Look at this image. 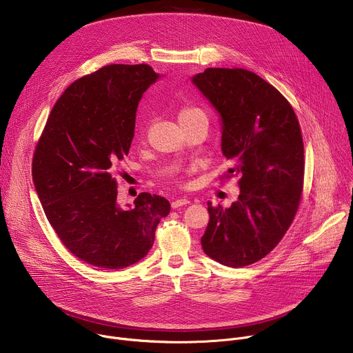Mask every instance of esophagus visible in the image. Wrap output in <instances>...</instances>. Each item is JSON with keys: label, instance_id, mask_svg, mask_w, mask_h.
<instances>
[{"label": "esophagus", "instance_id": "esophagus-1", "mask_svg": "<svg viewBox=\"0 0 353 353\" xmlns=\"http://www.w3.org/2000/svg\"><path fill=\"white\" fill-rule=\"evenodd\" d=\"M187 204H190V199L188 198H179V199H174L173 203H172V208H180V207H184V205H187Z\"/></svg>", "mask_w": 353, "mask_h": 353}]
</instances>
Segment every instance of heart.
Returning a JSON list of instances; mask_svg holds the SVG:
<instances>
[{"label":"heart","mask_w":353,"mask_h":353,"mask_svg":"<svg viewBox=\"0 0 353 353\" xmlns=\"http://www.w3.org/2000/svg\"><path fill=\"white\" fill-rule=\"evenodd\" d=\"M198 119L207 120V114L201 109H198V108L185 106V108H183L179 112V121H180V124H184V123H188V121H192V120H198Z\"/></svg>","instance_id":"1"}]
</instances>
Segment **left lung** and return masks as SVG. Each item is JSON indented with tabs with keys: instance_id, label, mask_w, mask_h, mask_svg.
<instances>
[{
	"instance_id": "8db88e82",
	"label": "left lung",
	"mask_w": 353,
	"mask_h": 353,
	"mask_svg": "<svg viewBox=\"0 0 353 353\" xmlns=\"http://www.w3.org/2000/svg\"><path fill=\"white\" fill-rule=\"evenodd\" d=\"M221 117L222 154L240 176L229 207H212L204 253L232 268L265 257L289 229L303 190L305 152L297 117L282 93L243 68H207L191 78Z\"/></svg>"
}]
</instances>
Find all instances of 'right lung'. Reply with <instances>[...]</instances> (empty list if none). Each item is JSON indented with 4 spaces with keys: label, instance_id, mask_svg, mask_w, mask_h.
Listing matches in <instances>:
<instances>
[{
    "label": "right lung",
    "instance_id": "obj_1",
    "mask_svg": "<svg viewBox=\"0 0 353 353\" xmlns=\"http://www.w3.org/2000/svg\"><path fill=\"white\" fill-rule=\"evenodd\" d=\"M161 78L146 64H112L71 83L37 142L32 176L47 221L71 253L121 270L143 259L169 201L141 192L117 204L114 166L131 146L143 92Z\"/></svg>",
    "mask_w": 353,
    "mask_h": 353
}]
</instances>
